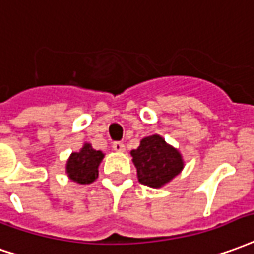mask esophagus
<instances>
[{"label": "esophagus", "instance_id": "34e87169", "mask_svg": "<svg viewBox=\"0 0 254 254\" xmlns=\"http://www.w3.org/2000/svg\"><path fill=\"white\" fill-rule=\"evenodd\" d=\"M113 150L117 152H124L125 151V144L121 141H115V143H113Z\"/></svg>", "mask_w": 254, "mask_h": 254}]
</instances>
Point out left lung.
Returning <instances> with one entry per match:
<instances>
[{
	"label": "left lung",
	"instance_id": "left-lung-1",
	"mask_svg": "<svg viewBox=\"0 0 254 254\" xmlns=\"http://www.w3.org/2000/svg\"><path fill=\"white\" fill-rule=\"evenodd\" d=\"M133 165L141 184L161 189L170 183L184 169L182 152L159 134H151L140 140V145L130 151Z\"/></svg>",
	"mask_w": 254,
	"mask_h": 254
}]
</instances>
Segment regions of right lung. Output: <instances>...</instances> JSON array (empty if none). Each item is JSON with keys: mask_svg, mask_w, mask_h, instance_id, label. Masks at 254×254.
<instances>
[{"mask_svg": "<svg viewBox=\"0 0 254 254\" xmlns=\"http://www.w3.org/2000/svg\"><path fill=\"white\" fill-rule=\"evenodd\" d=\"M104 152L95 150L90 143H84L79 151H74L65 162V173L78 184H90L99 176V166Z\"/></svg>", "mask_w": 254, "mask_h": 254, "instance_id": "right-lung-1", "label": "right lung"}]
</instances>
